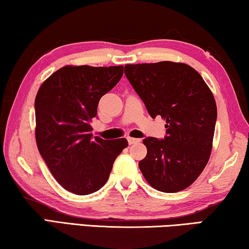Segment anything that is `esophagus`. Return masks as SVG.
Instances as JSON below:
<instances>
[{"label": "esophagus", "mask_w": 249, "mask_h": 249, "mask_svg": "<svg viewBox=\"0 0 249 249\" xmlns=\"http://www.w3.org/2000/svg\"><path fill=\"white\" fill-rule=\"evenodd\" d=\"M127 141L129 144H135V143L141 142L140 139H135V137H127Z\"/></svg>", "instance_id": "34e87169"}]
</instances>
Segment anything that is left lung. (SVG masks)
Masks as SVG:
<instances>
[{"label":"left lung","instance_id":"1","mask_svg":"<svg viewBox=\"0 0 249 249\" xmlns=\"http://www.w3.org/2000/svg\"><path fill=\"white\" fill-rule=\"evenodd\" d=\"M125 75L152 118L165 121L164 140L146 137L139 163L147 183L173 194L195 182L209 161L217 105L201 75L183 62L125 65Z\"/></svg>","mask_w":249,"mask_h":249}]
</instances>
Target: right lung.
Returning <instances> with one entry per match:
<instances>
[{
    "mask_svg": "<svg viewBox=\"0 0 249 249\" xmlns=\"http://www.w3.org/2000/svg\"><path fill=\"white\" fill-rule=\"evenodd\" d=\"M123 66H65L36 92V141L58 183L78 196L97 191L108 180L126 139H92L90 123L99 99L123 76Z\"/></svg>",
    "mask_w": 249,
    "mask_h": 249,
    "instance_id": "right-lung-1",
    "label": "right lung"
}]
</instances>
